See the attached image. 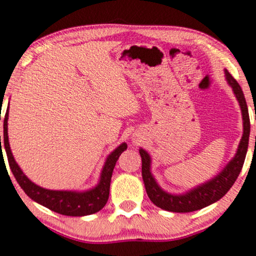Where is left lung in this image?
<instances>
[{"instance_id": "1", "label": "left lung", "mask_w": 256, "mask_h": 256, "mask_svg": "<svg viewBox=\"0 0 256 256\" xmlns=\"http://www.w3.org/2000/svg\"><path fill=\"white\" fill-rule=\"evenodd\" d=\"M226 72V80L228 84L232 88L236 98H238L240 106H241L242 118H244V135L240 141L238 152L235 156L230 160V162L216 176L210 179L205 184H202L197 188H192L188 192L182 194H171L164 191L154 179L150 173V156L146 150L140 148V156L142 159V179L144 182L146 192L150 200L156 204L158 208L164 210L172 211V212H191V211L200 210L208 205L215 203L224 196L230 190L244 166L246 154L248 150L249 133H250V121H249L248 106L246 103L244 91L236 80Z\"/></svg>"}]
</instances>
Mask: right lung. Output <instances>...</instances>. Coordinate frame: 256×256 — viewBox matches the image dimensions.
I'll return each instance as SVG.
<instances>
[{
    "instance_id": "obj_1",
    "label": "right lung",
    "mask_w": 256,
    "mask_h": 256,
    "mask_svg": "<svg viewBox=\"0 0 256 256\" xmlns=\"http://www.w3.org/2000/svg\"><path fill=\"white\" fill-rule=\"evenodd\" d=\"M8 112H9L7 109L4 115V121H3V146H1L0 136V158L2 159L3 156L2 150H6L9 167H10L12 174H14L22 190L24 191V194L34 202L46 206L47 209L65 216H86L103 209V206L106 204L109 198L110 180H112L114 167H115L116 162H118L121 153L127 150V144L123 142L120 144L106 158L102 173H100V182L97 184L96 188L84 192L47 190V188H40V186L34 184L33 182H30L15 162L8 141ZM3 162H4V159H3Z\"/></svg>"
}]
</instances>
